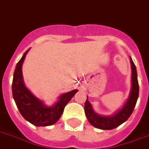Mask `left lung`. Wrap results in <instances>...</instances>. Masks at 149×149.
<instances>
[{"label":"left lung","instance_id":"left-lung-1","mask_svg":"<svg viewBox=\"0 0 149 149\" xmlns=\"http://www.w3.org/2000/svg\"><path fill=\"white\" fill-rule=\"evenodd\" d=\"M132 68V89L130 97L126 104L118 112L111 117H104L97 115L92 108L90 103L86 99L85 102V113L88 121L95 127L101 130H112L126 122L134 111L139 96V85L137 80L136 66L130 57ZM88 98V97H87Z\"/></svg>","mask_w":149,"mask_h":149}]
</instances>
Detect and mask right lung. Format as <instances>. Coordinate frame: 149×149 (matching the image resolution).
Instances as JSON below:
<instances>
[{"instance_id": "right-lung-1", "label": "right lung", "mask_w": 149, "mask_h": 149, "mask_svg": "<svg viewBox=\"0 0 149 149\" xmlns=\"http://www.w3.org/2000/svg\"><path fill=\"white\" fill-rule=\"evenodd\" d=\"M28 51L29 49L26 51L15 67L12 81V96L20 114L26 120L37 126H51L60 119L65 106L78 90L74 89L63 94L53 107H45L23 84L22 65Z\"/></svg>"}]
</instances>
